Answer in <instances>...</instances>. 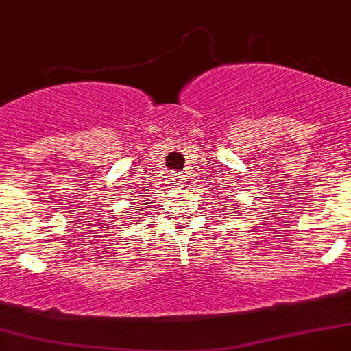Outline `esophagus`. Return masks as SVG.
Segmentation results:
<instances>
[{
    "mask_svg": "<svg viewBox=\"0 0 351 351\" xmlns=\"http://www.w3.org/2000/svg\"><path fill=\"white\" fill-rule=\"evenodd\" d=\"M172 181H173V184H181L182 181H184V179H182V176L181 173H172Z\"/></svg>",
    "mask_w": 351,
    "mask_h": 351,
    "instance_id": "1",
    "label": "esophagus"
}]
</instances>
